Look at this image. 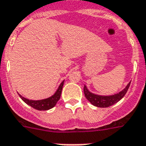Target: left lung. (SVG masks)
<instances>
[{"label":"left lung","instance_id":"obj_1","mask_svg":"<svg viewBox=\"0 0 146 146\" xmlns=\"http://www.w3.org/2000/svg\"><path fill=\"white\" fill-rule=\"evenodd\" d=\"M130 84H131V82L128 84L123 90H122L117 93L110 95V96H102V95L92 93V92L89 90L86 85H84V96H85L86 98L93 106H97V107H101V108H105V107H109L111 105L115 104L117 102H118L120 100L122 99L123 96L126 95V92L128 91Z\"/></svg>","mask_w":146,"mask_h":146}]
</instances>
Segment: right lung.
I'll return each instance as SVG.
<instances>
[{
  "mask_svg": "<svg viewBox=\"0 0 146 146\" xmlns=\"http://www.w3.org/2000/svg\"><path fill=\"white\" fill-rule=\"evenodd\" d=\"M64 82L63 81L62 83L60 84V85L58 87L57 90L56 91V92L54 93L53 96H51L50 97L47 98L45 99L42 100H30L26 98L23 97L20 94H19V96L20 97V98L23 100V101L25 102L26 104H27L28 105L31 106V107H33L34 109H36L37 110H48L50 109L53 108L54 106H55V105L56 104V103L58 102V101L60 98L61 93H62V87L64 85Z\"/></svg>",
  "mask_w": 146,
  "mask_h": 146,
  "instance_id": "1",
  "label": "right lung"
}]
</instances>
